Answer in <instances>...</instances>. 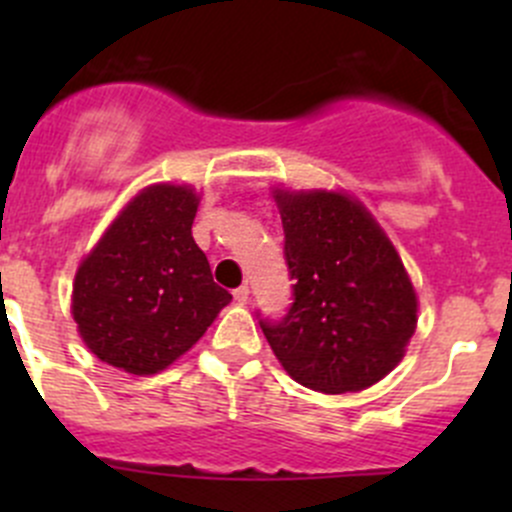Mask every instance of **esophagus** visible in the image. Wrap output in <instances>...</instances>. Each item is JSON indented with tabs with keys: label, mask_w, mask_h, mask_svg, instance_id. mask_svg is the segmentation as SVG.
Instances as JSON below:
<instances>
[{
	"label": "esophagus",
	"mask_w": 512,
	"mask_h": 512,
	"mask_svg": "<svg viewBox=\"0 0 512 512\" xmlns=\"http://www.w3.org/2000/svg\"><path fill=\"white\" fill-rule=\"evenodd\" d=\"M232 297H235L237 304H247V299H250V287H247V285L237 287L235 292H232Z\"/></svg>",
	"instance_id": "34e87169"
}]
</instances>
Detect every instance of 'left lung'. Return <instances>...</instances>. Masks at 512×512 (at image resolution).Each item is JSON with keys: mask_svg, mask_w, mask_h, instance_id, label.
I'll return each instance as SVG.
<instances>
[{"mask_svg": "<svg viewBox=\"0 0 512 512\" xmlns=\"http://www.w3.org/2000/svg\"><path fill=\"white\" fill-rule=\"evenodd\" d=\"M292 307L260 327L297 384L347 394L384 379L416 329V292L399 252L347 193L275 190ZM260 317V312H257Z\"/></svg>", "mask_w": 512, "mask_h": 512, "instance_id": "1", "label": "left lung"}]
</instances>
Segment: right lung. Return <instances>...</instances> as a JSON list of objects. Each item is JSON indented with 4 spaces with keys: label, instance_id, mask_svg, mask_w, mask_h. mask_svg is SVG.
I'll return each instance as SVG.
<instances>
[{
    "label": "right lung",
    "instance_id": "add662e5",
    "mask_svg": "<svg viewBox=\"0 0 512 512\" xmlns=\"http://www.w3.org/2000/svg\"><path fill=\"white\" fill-rule=\"evenodd\" d=\"M198 203L188 185L141 190L79 265L71 314L86 347L106 364L158 374L230 304L232 294L215 285L193 240Z\"/></svg>",
    "mask_w": 512,
    "mask_h": 512
}]
</instances>
